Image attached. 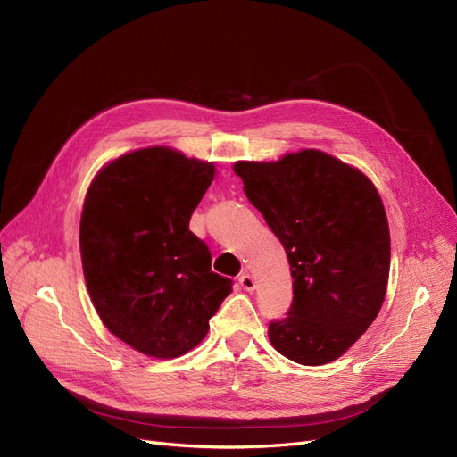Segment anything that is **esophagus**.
Here are the masks:
<instances>
[{"label": "esophagus", "instance_id": "1", "mask_svg": "<svg viewBox=\"0 0 457 457\" xmlns=\"http://www.w3.org/2000/svg\"><path fill=\"white\" fill-rule=\"evenodd\" d=\"M240 287H242L244 290H247V292L254 290V279L249 276V273H244V276L240 278Z\"/></svg>", "mask_w": 457, "mask_h": 457}]
</instances>
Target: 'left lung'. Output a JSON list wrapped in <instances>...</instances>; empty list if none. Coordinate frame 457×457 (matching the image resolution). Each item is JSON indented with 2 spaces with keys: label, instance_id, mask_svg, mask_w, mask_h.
<instances>
[{
  "label": "left lung",
  "instance_id": "left-lung-1",
  "mask_svg": "<svg viewBox=\"0 0 457 457\" xmlns=\"http://www.w3.org/2000/svg\"><path fill=\"white\" fill-rule=\"evenodd\" d=\"M234 172L295 279L287 317L268 326L271 345L302 366L334 361L371 326L386 295L390 230L375 186L319 150L240 161Z\"/></svg>",
  "mask_w": 457,
  "mask_h": 457
}]
</instances>
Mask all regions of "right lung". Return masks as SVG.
<instances>
[{
  "label": "right lung",
  "mask_w": 457,
  "mask_h": 457,
  "mask_svg": "<svg viewBox=\"0 0 457 457\" xmlns=\"http://www.w3.org/2000/svg\"><path fill=\"white\" fill-rule=\"evenodd\" d=\"M213 165L145 148L106 165L84 200L80 254L104 326L142 354L176 358L210 330L232 281L212 271L189 219Z\"/></svg>",
  "instance_id": "add662e5"
}]
</instances>
